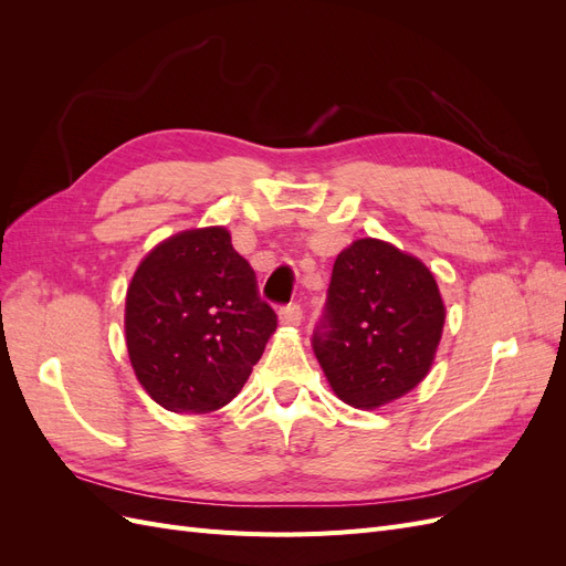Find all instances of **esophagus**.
<instances>
[{
  "mask_svg": "<svg viewBox=\"0 0 566 566\" xmlns=\"http://www.w3.org/2000/svg\"><path fill=\"white\" fill-rule=\"evenodd\" d=\"M279 318H281L283 325H300V321H302V306L297 302H290V304L281 306Z\"/></svg>",
  "mask_w": 566,
  "mask_h": 566,
  "instance_id": "esophagus-1",
  "label": "esophagus"
}]
</instances>
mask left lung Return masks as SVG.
I'll list each match as a JSON object with an SVG mask.
<instances>
[{
    "instance_id": "8db88e82",
    "label": "left lung",
    "mask_w": 566,
    "mask_h": 566,
    "mask_svg": "<svg viewBox=\"0 0 566 566\" xmlns=\"http://www.w3.org/2000/svg\"><path fill=\"white\" fill-rule=\"evenodd\" d=\"M443 316L430 269L364 238L337 254L312 347L342 401L378 408L403 397L430 370Z\"/></svg>"
}]
</instances>
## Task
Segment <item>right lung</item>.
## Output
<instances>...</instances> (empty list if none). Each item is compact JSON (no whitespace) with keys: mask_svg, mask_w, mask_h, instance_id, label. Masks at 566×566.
I'll return each instance as SVG.
<instances>
[{"mask_svg":"<svg viewBox=\"0 0 566 566\" xmlns=\"http://www.w3.org/2000/svg\"><path fill=\"white\" fill-rule=\"evenodd\" d=\"M252 266L227 229L167 238L136 269L125 333L136 378L172 413L227 406L276 331Z\"/></svg>","mask_w":566,"mask_h":566,"instance_id":"obj_1","label":"right lung"}]
</instances>
